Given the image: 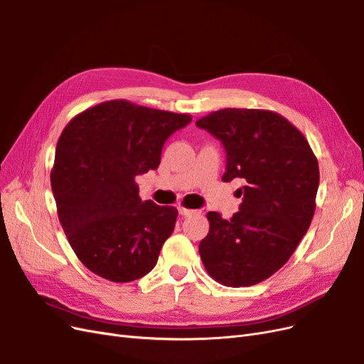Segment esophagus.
Segmentation results:
<instances>
[{
  "instance_id": "1",
  "label": "esophagus",
  "mask_w": 364,
  "mask_h": 364,
  "mask_svg": "<svg viewBox=\"0 0 364 364\" xmlns=\"http://www.w3.org/2000/svg\"><path fill=\"white\" fill-rule=\"evenodd\" d=\"M179 214L182 217H190V215H194L196 210L194 209H188V208H183V206H179Z\"/></svg>"
}]
</instances>
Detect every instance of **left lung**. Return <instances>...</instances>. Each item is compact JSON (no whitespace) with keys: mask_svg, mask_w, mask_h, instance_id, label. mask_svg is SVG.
Here are the masks:
<instances>
[{"mask_svg":"<svg viewBox=\"0 0 364 364\" xmlns=\"http://www.w3.org/2000/svg\"><path fill=\"white\" fill-rule=\"evenodd\" d=\"M221 140L224 182L241 179L242 203L230 220L208 212L198 253L215 282L253 286L294 255L310 228L319 186L318 159L294 124L269 109L224 108L196 122Z\"/></svg>","mask_w":364,"mask_h":364,"instance_id":"obj_1","label":"left lung"}]
</instances>
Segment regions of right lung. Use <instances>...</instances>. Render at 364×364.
I'll return each instance as SVG.
<instances>
[{"label":"right lung","mask_w":364,"mask_h":364,"mask_svg":"<svg viewBox=\"0 0 364 364\" xmlns=\"http://www.w3.org/2000/svg\"><path fill=\"white\" fill-rule=\"evenodd\" d=\"M191 120L114 99L63 129L51 170L57 214L75 255L99 277L128 283L156 265L178 209L143 202L135 178L158 168L166 140Z\"/></svg>","instance_id":"obj_1"}]
</instances>
